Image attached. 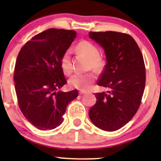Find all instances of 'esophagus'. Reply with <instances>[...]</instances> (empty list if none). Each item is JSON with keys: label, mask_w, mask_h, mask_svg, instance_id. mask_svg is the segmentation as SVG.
<instances>
[{"label": "esophagus", "mask_w": 161, "mask_h": 161, "mask_svg": "<svg viewBox=\"0 0 161 161\" xmlns=\"http://www.w3.org/2000/svg\"><path fill=\"white\" fill-rule=\"evenodd\" d=\"M79 95H84V94H86V93H87V92H86V91H83V90H80V91L79 92Z\"/></svg>", "instance_id": "esophagus-1"}]
</instances>
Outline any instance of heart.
<instances>
[{
  "label": "heart",
  "instance_id": "heart-1",
  "mask_svg": "<svg viewBox=\"0 0 161 161\" xmlns=\"http://www.w3.org/2000/svg\"><path fill=\"white\" fill-rule=\"evenodd\" d=\"M79 52L83 53L88 57V66L95 70H99L104 66V60L99 55L98 47L95 44L88 40H82L76 45ZM60 66L65 74L69 75L73 71V66L71 62V53L69 50L62 54L60 58ZM95 73H75L69 79V86L79 88L81 90H86L90 88L91 85L95 80Z\"/></svg>",
  "mask_w": 161,
  "mask_h": 161
}]
</instances>
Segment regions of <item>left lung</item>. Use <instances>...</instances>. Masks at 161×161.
I'll return each instance as SVG.
<instances>
[{
  "instance_id": "8db88e82",
  "label": "left lung",
  "mask_w": 161,
  "mask_h": 161,
  "mask_svg": "<svg viewBox=\"0 0 161 161\" xmlns=\"http://www.w3.org/2000/svg\"><path fill=\"white\" fill-rule=\"evenodd\" d=\"M90 38L104 47L107 64L97 81L108 92L95 93L88 115L105 131L122 128L138 111L145 86V65L134 38L126 33L90 32Z\"/></svg>"
}]
</instances>
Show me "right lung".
I'll use <instances>...</instances> for the list:
<instances>
[{
  "label": "right lung",
  "instance_id": "1",
  "mask_svg": "<svg viewBox=\"0 0 161 161\" xmlns=\"http://www.w3.org/2000/svg\"><path fill=\"white\" fill-rule=\"evenodd\" d=\"M75 36L74 30L47 29L28 41L18 54L14 77L18 104L37 129L60 125L68 104L78 96L77 90L58 91L66 83L60 58Z\"/></svg>",
  "mask_w": 161,
  "mask_h": 161
}]
</instances>
